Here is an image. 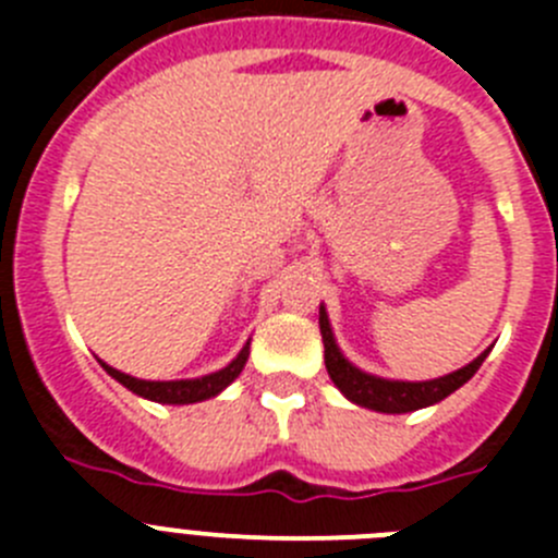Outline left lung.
<instances>
[{
    "instance_id": "8db88e82",
    "label": "left lung",
    "mask_w": 558,
    "mask_h": 558,
    "mask_svg": "<svg viewBox=\"0 0 558 558\" xmlns=\"http://www.w3.org/2000/svg\"><path fill=\"white\" fill-rule=\"evenodd\" d=\"M318 327H322L324 338V363H327V372L332 377V383L338 386V391L347 399H352L354 405L368 408V411L379 413H411L418 408L436 405L445 397H450L452 391L472 379V374L481 368V363L486 360L489 349L483 354H477L472 363H466L458 372L445 374L438 379H425V383H402V379H383L374 377V374L360 372L357 366H352L343 354H340L338 343H335L332 327H329V315L322 304V315H318Z\"/></svg>"
}]
</instances>
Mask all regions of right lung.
Segmentation results:
<instances>
[{"label": "right lung", "instance_id": "right-lung-1", "mask_svg": "<svg viewBox=\"0 0 558 558\" xmlns=\"http://www.w3.org/2000/svg\"><path fill=\"white\" fill-rule=\"evenodd\" d=\"M248 347H251V340L240 349V354L231 360L229 366L195 379H165V383H161V379H136L131 377V374L106 366V363H102V368H106L117 383H122L128 391L136 393V397L153 399V402H161V405H192V402H204V399L218 397L226 386H231V383L240 377L245 360H248Z\"/></svg>", "mask_w": 558, "mask_h": 558}]
</instances>
